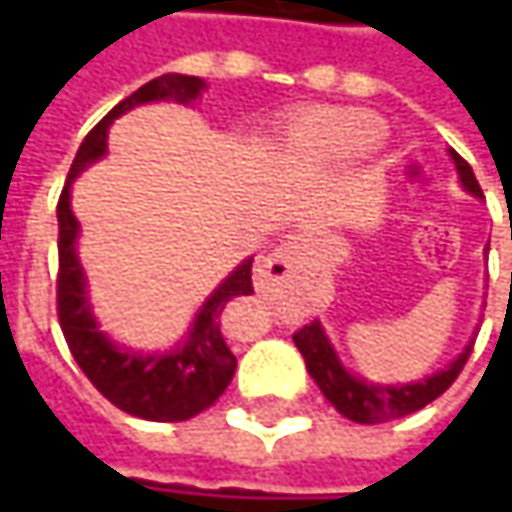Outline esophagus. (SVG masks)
<instances>
[{
	"label": "esophagus",
	"instance_id": "1",
	"mask_svg": "<svg viewBox=\"0 0 512 512\" xmlns=\"http://www.w3.org/2000/svg\"><path fill=\"white\" fill-rule=\"evenodd\" d=\"M296 253H299V245L296 242H287V245H282L276 253H270L267 259H262L256 265V270H253V285H256V290L262 296H270V293L279 290V285L285 282L290 267L296 262Z\"/></svg>",
	"mask_w": 512,
	"mask_h": 512
}]
</instances>
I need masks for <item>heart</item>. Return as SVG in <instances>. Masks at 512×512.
Returning <instances> with one entry per match:
<instances>
[{"label":"heart","instance_id":"1","mask_svg":"<svg viewBox=\"0 0 512 512\" xmlns=\"http://www.w3.org/2000/svg\"><path fill=\"white\" fill-rule=\"evenodd\" d=\"M382 119L359 108H316L287 130V153L305 165H333L376 145Z\"/></svg>","mask_w":512,"mask_h":512}]
</instances>
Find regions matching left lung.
<instances>
[{
    "mask_svg": "<svg viewBox=\"0 0 512 512\" xmlns=\"http://www.w3.org/2000/svg\"><path fill=\"white\" fill-rule=\"evenodd\" d=\"M459 179L462 185L473 193L482 196V187L476 182L473 168L464 162L456 150H450ZM293 342L299 347V353L305 356L307 373L313 376V382L319 384V390L325 393V399L344 419L359 424H382L390 419H402L410 416L416 410H422L424 404H430L433 399H439L450 384L459 379L464 362L470 356V347H464L456 362H450V367H444L439 373L427 376L422 382L413 384H373L367 379H356L353 373L344 370V364L339 362L333 344L327 342L325 330L319 322H310L302 330L293 333Z\"/></svg>",
    "mask_w": 512,
    "mask_h": 512,
    "instance_id": "left-lung-1",
    "label": "left lung"
}]
</instances>
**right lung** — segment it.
Returning <instances> with one entry per match:
<instances>
[{
  "label": "right lung",
  "instance_id": "add662e5",
  "mask_svg": "<svg viewBox=\"0 0 512 512\" xmlns=\"http://www.w3.org/2000/svg\"><path fill=\"white\" fill-rule=\"evenodd\" d=\"M202 90H205V82L199 76L165 73L159 79H150L148 85H142L136 93H130L128 99H122L79 145L76 159L70 165L68 182L62 187V196L56 205V219H59L56 313H59L65 342L76 364L82 367V373L110 404L148 422L193 419L210 404H216V399L227 390V384L236 373V356L227 347L222 313L233 299L253 293V279H250L253 259L242 262L213 290V296L196 313L185 342L176 344V350L150 353V356L136 353V350H122L96 327V319L90 313L85 273L76 256L79 222L70 210V185L90 162L108 153V128L116 116H122L125 110L136 105L162 102V99L190 105L193 99H199Z\"/></svg>",
  "mask_w": 512,
  "mask_h": 512
}]
</instances>
